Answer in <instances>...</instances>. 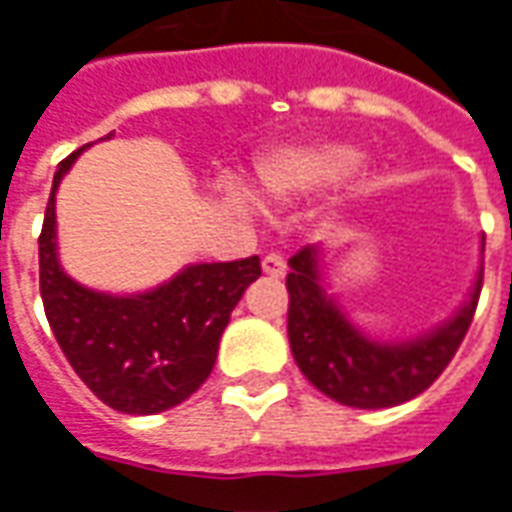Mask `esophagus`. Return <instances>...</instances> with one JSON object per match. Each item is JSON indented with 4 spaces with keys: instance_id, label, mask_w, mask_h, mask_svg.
I'll return each instance as SVG.
<instances>
[{
    "instance_id": "esophagus-1",
    "label": "esophagus",
    "mask_w": 512,
    "mask_h": 512,
    "mask_svg": "<svg viewBox=\"0 0 512 512\" xmlns=\"http://www.w3.org/2000/svg\"><path fill=\"white\" fill-rule=\"evenodd\" d=\"M263 271H266L268 277H285V271H288V263H285V257H282V255L271 252V255L263 257Z\"/></svg>"
}]
</instances>
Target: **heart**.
<instances>
[{"label":"heart","instance_id":"heart-1","mask_svg":"<svg viewBox=\"0 0 512 512\" xmlns=\"http://www.w3.org/2000/svg\"><path fill=\"white\" fill-rule=\"evenodd\" d=\"M359 161H362V153L345 142L282 145L257 158L255 169H252V183H255L260 200L282 205V202L301 200V197H310V194H318V191L340 183L345 175H351L359 167ZM216 194L230 211H255V200L233 178L219 180Z\"/></svg>","mask_w":512,"mask_h":512}]
</instances>
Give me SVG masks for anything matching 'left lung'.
I'll return each mask as SVG.
<instances>
[{"instance_id": "1", "label": "left lung", "mask_w": 512, "mask_h": 512, "mask_svg": "<svg viewBox=\"0 0 512 512\" xmlns=\"http://www.w3.org/2000/svg\"><path fill=\"white\" fill-rule=\"evenodd\" d=\"M288 266V337L293 359L315 389L351 408L400 406L425 392L450 365L466 337L483 288L480 260L472 290L447 321L411 340H378L362 332L345 315L334 293H329L321 244L304 246L299 255L290 257Z\"/></svg>"}]
</instances>
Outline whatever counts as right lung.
<instances>
[{
  "mask_svg": "<svg viewBox=\"0 0 512 512\" xmlns=\"http://www.w3.org/2000/svg\"><path fill=\"white\" fill-rule=\"evenodd\" d=\"M87 147L60 161L51 183L38 238L43 310L62 354L98 400L123 414H158L211 376L230 312L260 277V257L191 263L156 288L123 296L68 277L57 252L54 205L62 178Z\"/></svg>",
  "mask_w": 512,
  "mask_h": 512,
  "instance_id": "obj_1",
  "label": "right lung"
}]
</instances>
